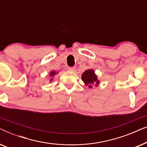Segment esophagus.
I'll list each match as a JSON object with an SVG mask.
<instances>
[{
	"mask_svg": "<svg viewBox=\"0 0 147 147\" xmlns=\"http://www.w3.org/2000/svg\"><path fill=\"white\" fill-rule=\"evenodd\" d=\"M68 70L70 71H76V67H68Z\"/></svg>",
	"mask_w": 147,
	"mask_h": 147,
	"instance_id": "obj_1",
	"label": "esophagus"
}]
</instances>
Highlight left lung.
<instances>
[{"mask_svg":"<svg viewBox=\"0 0 147 147\" xmlns=\"http://www.w3.org/2000/svg\"><path fill=\"white\" fill-rule=\"evenodd\" d=\"M82 79L84 84L90 88H92V86H94V84H95L96 86L99 84V80H98L97 76L94 73L93 69H88L84 71V74H82Z\"/></svg>","mask_w":147,"mask_h":147,"instance_id":"obj_1","label":"left lung"}]
</instances>
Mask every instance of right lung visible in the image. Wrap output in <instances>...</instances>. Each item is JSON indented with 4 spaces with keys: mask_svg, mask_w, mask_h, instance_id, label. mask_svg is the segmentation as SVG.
<instances>
[{
    "mask_svg": "<svg viewBox=\"0 0 147 147\" xmlns=\"http://www.w3.org/2000/svg\"><path fill=\"white\" fill-rule=\"evenodd\" d=\"M56 74H57V73H56L55 71H51V73L49 74V76H51V77H53V76H55ZM52 80H53V78H51V80H50V82L52 81Z\"/></svg>",
    "mask_w": 147,
    "mask_h": 147,
    "instance_id": "obj_1",
    "label": "right lung"
}]
</instances>
